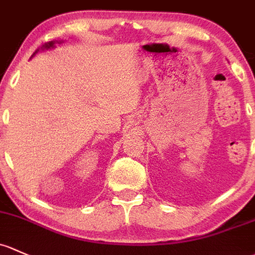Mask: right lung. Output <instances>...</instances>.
<instances>
[{
	"instance_id": "right-lung-1",
	"label": "right lung",
	"mask_w": 255,
	"mask_h": 255,
	"mask_svg": "<svg viewBox=\"0 0 255 255\" xmlns=\"http://www.w3.org/2000/svg\"><path fill=\"white\" fill-rule=\"evenodd\" d=\"M61 42H62V41H50V42H47V44H45L44 46L41 47V50H45V49H46V50L53 49V47H55V44H61ZM37 52H39V49H37V50L35 51V52L33 53V56L35 55V53H37ZM33 56H31V57H33Z\"/></svg>"
}]
</instances>
